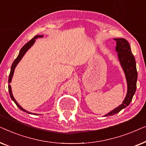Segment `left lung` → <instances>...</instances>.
I'll return each mask as SVG.
<instances>
[{
    "label": "left lung",
    "instance_id": "1",
    "mask_svg": "<svg viewBox=\"0 0 146 146\" xmlns=\"http://www.w3.org/2000/svg\"><path fill=\"white\" fill-rule=\"evenodd\" d=\"M114 40L116 41L115 51L117 52L119 61L125 75L127 84V92L126 96L122 104L108 114L105 115L104 116L114 115L119 112L122 109L126 108L130 104L136 90L137 79L136 64H135V58L131 53L129 44L124 38H114Z\"/></svg>",
    "mask_w": 146,
    "mask_h": 146
}]
</instances>
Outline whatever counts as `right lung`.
I'll list each match as a JSON object with an SVG mask.
<instances>
[{
    "mask_svg": "<svg viewBox=\"0 0 146 146\" xmlns=\"http://www.w3.org/2000/svg\"><path fill=\"white\" fill-rule=\"evenodd\" d=\"M42 37H43V35H36V36H35L34 37L33 39H31L29 42H28L21 49V50H20V52L19 54V55H18L17 58L15 60V61L13 62V64H12L11 69V72H10L9 77V83H11V80H12V78H13V74H14V72H15V68H16V66H17V65L18 64H19V62L21 61V60L22 59V58L24 56V55L25 54V53L27 52L28 50H29L30 48H31L32 46L34 44V43L35 42V40L36 39V38H42ZM9 94H10V96H11V99L13 100L14 101V102L16 104V105H17V106L19 107V108L21 109L22 111H25V112H27V113H31V114L39 115V114H38V113H34L29 112V111H27V110H26L23 109V108H22L21 106H20L19 104L17 103V102L16 101V100L15 99V98H14V96H13V93H12L11 86V85H10V84H9Z\"/></svg>",
    "mask_w": 146,
    "mask_h": 146,
    "instance_id": "add662e5",
    "label": "right lung"
}]
</instances>
